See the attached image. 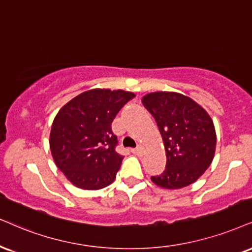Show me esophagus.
I'll return each instance as SVG.
<instances>
[{
	"label": "esophagus",
	"instance_id": "1",
	"mask_svg": "<svg viewBox=\"0 0 252 252\" xmlns=\"http://www.w3.org/2000/svg\"><path fill=\"white\" fill-rule=\"evenodd\" d=\"M132 152L135 155L142 157V155H144V153H145V150H144V147H142V146H139V147H136V148H134V150H132Z\"/></svg>",
	"mask_w": 252,
	"mask_h": 252
}]
</instances>
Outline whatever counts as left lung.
Masks as SVG:
<instances>
[{
    "label": "left lung",
    "instance_id": "1",
    "mask_svg": "<svg viewBox=\"0 0 252 252\" xmlns=\"http://www.w3.org/2000/svg\"><path fill=\"white\" fill-rule=\"evenodd\" d=\"M142 104L157 121L166 150V169L152 181L166 189L194 183L208 169L215 155L216 132L203 107L176 92H153Z\"/></svg>",
    "mask_w": 252,
    "mask_h": 252
}]
</instances>
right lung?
<instances>
[{
	"label": "right lung",
	"instance_id": "add662e5",
	"mask_svg": "<svg viewBox=\"0 0 252 252\" xmlns=\"http://www.w3.org/2000/svg\"><path fill=\"white\" fill-rule=\"evenodd\" d=\"M134 97L123 90L93 89L58 111L50 132L51 154L56 166L76 187L97 190L114 181L124 157L116 151L112 121Z\"/></svg>",
	"mask_w": 252,
	"mask_h": 252
}]
</instances>
